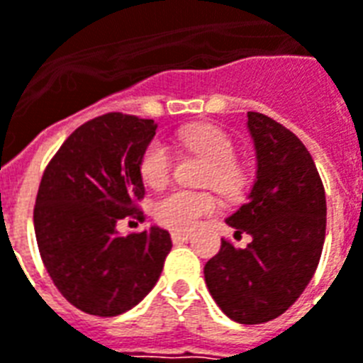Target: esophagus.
Wrapping results in <instances>:
<instances>
[{
  "label": "esophagus",
  "mask_w": 363,
  "mask_h": 363,
  "mask_svg": "<svg viewBox=\"0 0 363 363\" xmlns=\"http://www.w3.org/2000/svg\"><path fill=\"white\" fill-rule=\"evenodd\" d=\"M190 232H181V230H175L171 232V240H173V243H182V242H188L190 240Z\"/></svg>",
  "instance_id": "esophagus-1"
}]
</instances>
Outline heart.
Here are the masks:
<instances>
[{
    "label": "heart",
    "mask_w": 363,
    "mask_h": 363,
    "mask_svg": "<svg viewBox=\"0 0 363 363\" xmlns=\"http://www.w3.org/2000/svg\"><path fill=\"white\" fill-rule=\"evenodd\" d=\"M181 143L188 150L209 162L203 184L215 186L226 198H236L247 184V173L236 160V145L228 133L217 125H194L182 129ZM173 167V157L162 140H150L140 154L138 171L148 186H162L167 182ZM218 209L217 196L207 190L175 188L157 198L152 213L162 226L173 230H190L206 215Z\"/></svg>",
    "instance_id": "b5f03b06"
}]
</instances>
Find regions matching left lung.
Listing matches in <instances>:
<instances>
[{
    "label": "left lung",
    "instance_id": "8db88e82",
    "mask_svg": "<svg viewBox=\"0 0 363 363\" xmlns=\"http://www.w3.org/2000/svg\"><path fill=\"white\" fill-rule=\"evenodd\" d=\"M257 179L226 223L253 238L245 249L223 240L207 261V289L238 323H264L291 306L316 272L325 240V190L301 138L272 118L247 112Z\"/></svg>",
    "mask_w": 363,
    "mask_h": 363
}]
</instances>
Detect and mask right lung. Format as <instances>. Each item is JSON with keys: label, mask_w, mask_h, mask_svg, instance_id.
Instances as JSON below:
<instances>
[{"label": "right lung", "mask_w": 363, "mask_h": 363, "mask_svg": "<svg viewBox=\"0 0 363 363\" xmlns=\"http://www.w3.org/2000/svg\"><path fill=\"white\" fill-rule=\"evenodd\" d=\"M157 123L110 112L66 138L41 177L34 228L41 261L62 297L93 316H118L150 293L171 251L169 232L120 236L121 218L145 220L140 154Z\"/></svg>", "instance_id": "obj_1"}]
</instances>
